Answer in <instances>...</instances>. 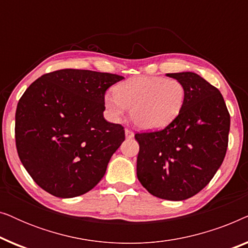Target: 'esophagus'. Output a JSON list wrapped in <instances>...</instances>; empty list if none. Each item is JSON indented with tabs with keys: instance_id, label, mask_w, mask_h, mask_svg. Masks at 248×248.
Returning a JSON list of instances; mask_svg holds the SVG:
<instances>
[{
	"instance_id": "obj_1",
	"label": "esophagus",
	"mask_w": 248,
	"mask_h": 248,
	"mask_svg": "<svg viewBox=\"0 0 248 248\" xmlns=\"http://www.w3.org/2000/svg\"><path fill=\"white\" fill-rule=\"evenodd\" d=\"M125 135H126V138L132 139L134 137V133L131 130H128V128H125Z\"/></svg>"
}]
</instances>
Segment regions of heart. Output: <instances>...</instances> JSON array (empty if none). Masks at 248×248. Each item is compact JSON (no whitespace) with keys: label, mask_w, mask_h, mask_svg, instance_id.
Returning a JSON list of instances; mask_svg holds the SVG:
<instances>
[{"label":"heart","mask_w":248,"mask_h":248,"mask_svg":"<svg viewBox=\"0 0 248 248\" xmlns=\"http://www.w3.org/2000/svg\"><path fill=\"white\" fill-rule=\"evenodd\" d=\"M185 89L179 81L161 77L132 78L117 84L113 93L105 96V106L111 118L123 116L131 109L138 127L155 130L171 123L181 113Z\"/></svg>","instance_id":"obj_1"}]
</instances>
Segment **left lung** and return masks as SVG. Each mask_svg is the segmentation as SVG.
<instances>
[{
  "instance_id": "left-lung-1",
  "label": "left lung",
  "mask_w": 248,
  "mask_h": 248,
  "mask_svg": "<svg viewBox=\"0 0 248 248\" xmlns=\"http://www.w3.org/2000/svg\"><path fill=\"white\" fill-rule=\"evenodd\" d=\"M183 84L185 101L162 130L135 134L137 175L157 198L182 201L202 191L228 148L230 115L220 91L193 72L168 73Z\"/></svg>"
}]
</instances>
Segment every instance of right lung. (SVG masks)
<instances>
[{
    "label": "right lung",
    "instance_id": "add662e5",
    "mask_svg": "<svg viewBox=\"0 0 248 248\" xmlns=\"http://www.w3.org/2000/svg\"><path fill=\"white\" fill-rule=\"evenodd\" d=\"M124 77L89 70L46 73L30 84L16 111V147L44 191L74 198L93 189L125 140L104 118L105 93Z\"/></svg>",
    "mask_w": 248,
    "mask_h": 248
}]
</instances>
